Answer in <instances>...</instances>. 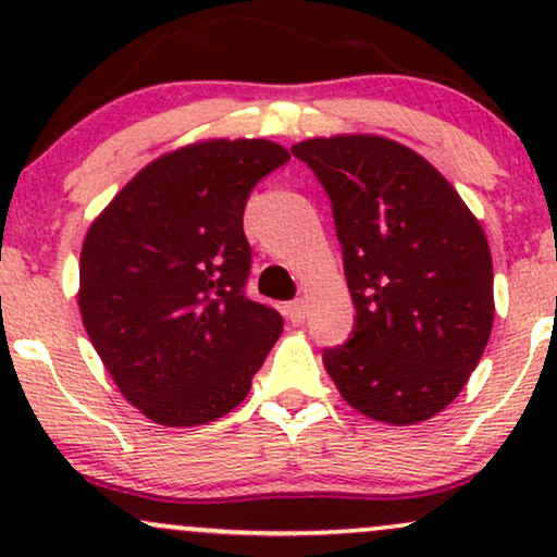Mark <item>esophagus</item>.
I'll return each mask as SVG.
<instances>
[{"mask_svg": "<svg viewBox=\"0 0 557 557\" xmlns=\"http://www.w3.org/2000/svg\"><path fill=\"white\" fill-rule=\"evenodd\" d=\"M285 317L290 319L293 324H300L306 319V304L304 300H290V304L285 306Z\"/></svg>", "mask_w": 557, "mask_h": 557, "instance_id": "34e87169", "label": "esophagus"}]
</instances>
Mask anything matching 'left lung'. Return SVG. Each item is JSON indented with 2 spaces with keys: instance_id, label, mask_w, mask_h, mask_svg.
<instances>
[{
  "instance_id": "obj_1",
  "label": "left lung",
  "mask_w": 557,
  "mask_h": 557,
  "mask_svg": "<svg viewBox=\"0 0 557 557\" xmlns=\"http://www.w3.org/2000/svg\"><path fill=\"white\" fill-rule=\"evenodd\" d=\"M327 190L354 337L322 354L348 406L393 426L458 398L487 348L490 243L458 190L408 146L382 136L293 146Z\"/></svg>"
}]
</instances>
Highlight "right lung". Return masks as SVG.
Returning <instances> with one entry per match:
<instances>
[{"label":"right lung","mask_w":557,"mask_h":557,"mask_svg":"<svg viewBox=\"0 0 557 557\" xmlns=\"http://www.w3.org/2000/svg\"><path fill=\"white\" fill-rule=\"evenodd\" d=\"M287 159L264 138L196 140L146 164L88 227L83 327L120 393L157 424L233 411L283 332L277 311L243 293V209Z\"/></svg>","instance_id":"right-lung-1"}]
</instances>
